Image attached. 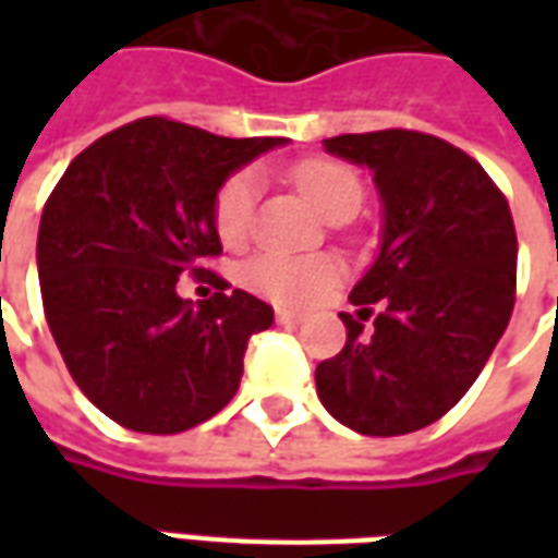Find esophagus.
Wrapping results in <instances>:
<instances>
[{
	"label": "esophagus",
	"mask_w": 558,
	"mask_h": 558,
	"mask_svg": "<svg viewBox=\"0 0 558 558\" xmlns=\"http://www.w3.org/2000/svg\"><path fill=\"white\" fill-rule=\"evenodd\" d=\"M275 319H278L280 326H299L304 316L299 314V311H287V307H278V311H275Z\"/></svg>",
	"instance_id": "34e87169"
}]
</instances>
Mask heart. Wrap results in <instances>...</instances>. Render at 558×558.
Returning a JSON list of instances; mask_svg holds the SVG:
<instances>
[{
  "label": "heart",
  "mask_w": 558,
  "mask_h": 558,
  "mask_svg": "<svg viewBox=\"0 0 558 558\" xmlns=\"http://www.w3.org/2000/svg\"><path fill=\"white\" fill-rule=\"evenodd\" d=\"M292 182L307 196V203L328 220L340 218V215H355V208L362 206L359 175L338 160H302L292 170ZM254 172H235L220 184L218 196H215V230L223 242H244L251 220H254ZM340 271L343 268L331 256L259 254L242 268V280L247 290L259 292L271 302L307 304L319 299L328 287H335Z\"/></svg>",
  "instance_id": "obj_1"
}]
</instances>
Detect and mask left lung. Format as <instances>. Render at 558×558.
Here are the masks:
<instances>
[{
	"label": "left lung",
	"mask_w": 558,
	"mask_h": 558,
	"mask_svg": "<svg viewBox=\"0 0 558 558\" xmlns=\"http://www.w3.org/2000/svg\"><path fill=\"white\" fill-rule=\"evenodd\" d=\"M328 155L367 167L383 199L374 266L340 314L347 347L316 367V395L364 436L439 421L478 379L514 311L517 232L478 160L430 134H340ZM379 306L375 328L362 318Z\"/></svg>",
	"instance_id": "8db88e82"
}]
</instances>
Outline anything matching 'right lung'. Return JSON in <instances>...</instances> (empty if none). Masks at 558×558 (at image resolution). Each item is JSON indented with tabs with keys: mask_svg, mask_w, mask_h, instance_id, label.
Here are the masks:
<instances>
[{
	"mask_svg": "<svg viewBox=\"0 0 558 558\" xmlns=\"http://www.w3.org/2000/svg\"><path fill=\"white\" fill-rule=\"evenodd\" d=\"M283 137L230 140L163 116L95 140L68 163L38 227L47 326L80 391L116 424L182 433L239 391L247 340L275 311L199 263L220 254L215 196ZM221 290L194 305L178 275Z\"/></svg>",
	"mask_w": 558,
	"mask_h": 558,
	"instance_id": "add662e5",
	"label": "right lung"
}]
</instances>
